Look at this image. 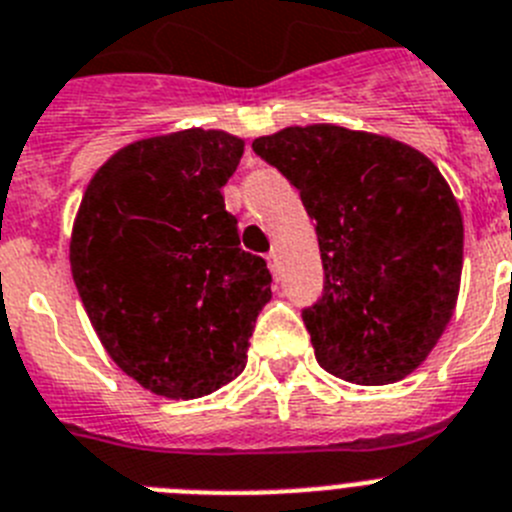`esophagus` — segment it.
Here are the masks:
<instances>
[{
  "label": "esophagus",
  "instance_id": "obj_1",
  "mask_svg": "<svg viewBox=\"0 0 512 512\" xmlns=\"http://www.w3.org/2000/svg\"><path fill=\"white\" fill-rule=\"evenodd\" d=\"M268 265H270V270H273V273H278V255H275V252H270V255H268Z\"/></svg>",
  "mask_w": 512,
  "mask_h": 512
}]
</instances>
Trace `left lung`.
<instances>
[{
	"label": "left lung",
	"mask_w": 512,
	"mask_h": 512,
	"mask_svg": "<svg viewBox=\"0 0 512 512\" xmlns=\"http://www.w3.org/2000/svg\"><path fill=\"white\" fill-rule=\"evenodd\" d=\"M317 221L324 291L301 311L317 363L350 384H394L441 340L459 299L464 221L425 154L314 123L252 141Z\"/></svg>",
	"instance_id": "8db88e82"
}]
</instances>
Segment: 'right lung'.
I'll return each mask as SVG.
<instances>
[{
    "label": "right lung",
    "mask_w": 512,
    "mask_h": 512,
    "mask_svg": "<svg viewBox=\"0 0 512 512\" xmlns=\"http://www.w3.org/2000/svg\"><path fill=\"white\" fill-rule=\"evenodd\" d=\"M242 151L224 131L154 136L115 151L84 190L71 275L110 358L159 397L237 379L270 301L268 265L239 247L221 195Z\"/></svg>",
    "instance_id": "obj_1"
}]
</instances>
